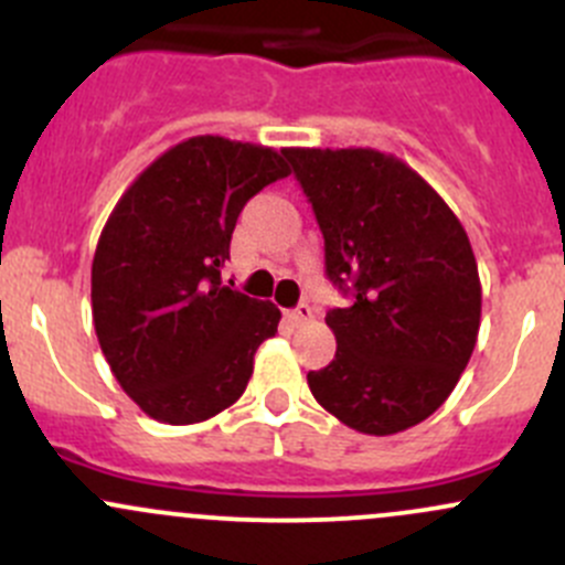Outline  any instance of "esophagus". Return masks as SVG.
<instances>
[{
  "label": "esophagus",
  "instance_id": "obj_1",
  "mask_svg": "<svg viewBox=\"0 0 565 565\" xmlns=\"http://www.w3.org/2000/svg\"><path fill=\"white\" fill-rule=\"evenodd\" d=\"M311 317H315V309H311L309 303H298V306H295L292 311H289V319H292L295 324H303V322H309Z\"/></svg>",
  "mask_w": 565,
  "mask_h": 565
}]
</instances>
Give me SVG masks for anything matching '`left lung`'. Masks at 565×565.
Masks as SVG:
<instances>
[{"label":"left lung","mask_w":565,"mask_h":565,"mask_svg":"<svg viewBox=\"0 0 565 565\" xmlns=\"http://www.w3.org/2000/svg\"><path fill=\"white\" fill-rule=\"evenodd\" d=\"M324 237V273L352 306L330 309L335 358L309 372L330 415L396 435L457 388L481 324V281L465 226L398 158L369 147L284 150Z\"/></svg>","instance_id":"8db88e82"}]
</instances>
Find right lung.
I'll return each instance as SVG.
<instances>
[{
	"instance_id": "add662e5",
	"label": "right lung",
	"mask_w": 565,
	"mask_h": 565,
	"mask_svg": "<svg viewBox=\"0 0 565 565\" xmlns=\"http://www.w3.org/2000/svg\"><path fill=\"white\" fill-rule=\"evenodd\" d=\"M289 174L281 152L193 136L122 193L93 259V322L114 377L150 418L199 424L246 391L281 311L226 287L237 215Z\"/></svg>"
}]
</instances>
